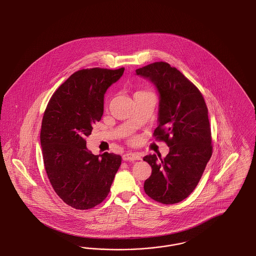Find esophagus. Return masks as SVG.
Wrapping results in <instances>:
<instances>
[{
	"label": "esophagus",
	"instance_id": "1",
	"mask_svg": "<svg viewBox=\"0 0 256 256\" xmlns=\"http://www.w3.org/2000/svg\"><path fill=\"white\" fill-rule=\"evenodd\" d=\"M122 159L124 161H134V160H140L141 156L138 154H134V152H128L124 154L122 156Z\"/></svg>",
	"mask_w": 256,
	"mask_h": 256
}]
</instances>
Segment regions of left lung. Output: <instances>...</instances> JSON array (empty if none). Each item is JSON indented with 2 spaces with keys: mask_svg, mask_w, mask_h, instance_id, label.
Wrapping results in <instances>:
<instances>
[{
  "mask_svg": "<svg viewBox=\"0 0 256 256\" xmlns=\"http://www.w3.org/2000/svg\"><path fill=\"white\" fill-rule=\"evenodd\" d=\"M135 72L158 92V126L154 134L170 148L164 158L156 154L143 158L152 167L144 190L158 202L178 204L194 191L212 156L206 104L198 89L166 62H154Z\"/></svg>",
  "mask_w": 256,
  "mask_h": 256,
  "instance_id": "1",
  "label": "left lung"
}]
</instances>
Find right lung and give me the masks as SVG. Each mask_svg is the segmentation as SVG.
Segmentation results:
<instances>
[{"instance_id": "obj_1", "label": "right lung", "mask_w": 256, "mask_h": 256, "mask_svg": "<svg viewBox=\"0 0 256 256\" xmlns=\"http://www.w3.org/2000/svg\"><path fill=\"white\" fill-rule=\"evenodd\" d=\"M124 71L80 70L60 86L45 110L40 132L45 170L56 193L76 209L100 204L108 195L121 165L119 154L94 156L86 138L102 119L106 90Z\"/></svg>"}]
</instances>
